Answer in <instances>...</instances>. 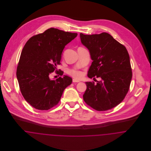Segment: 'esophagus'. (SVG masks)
I'll return each instance as SVG.
<instances>
[{
	"label": "esophagus",
	"instance_id": "1",
	"mask_svg": "<svg viewBox=\"0 0 151 151\" xmlns=\"http://www.w3.org/2000/svg\"><path fill=\"white\" fill-rule=\"evenodd\" d=\"M72 81H73V83H78V82H80L79 80H76V79H73Z\"/></svg>",
	"mask_w": 151,
	"mask_h": 151
}]
</instances>
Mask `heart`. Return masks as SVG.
Returning <instances> with one entry per match:
<instances>
[{"mask_svg":"<svg viewBox=\"0 0 151 151\" xmlns=\"http://www.w3.org/2000/svg\"><path fill=\"white\" fill-rule=\"evenodd\" d=\"M70 73L73 77L76 79H80L83 76V73L78 70H71L70 71Z\"/></svg>","mask_w":151,"mask_h":151,"instance_id":"obj_1","label":"heart"}]
</instances>
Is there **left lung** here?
I'll return each mask as SVG.
<instances>
[{"label": "left lung", "instance_id": "8db88e82", "mask_svg": "<svg viewBox=\"0 0 151 151\" xmlns=\"http://www.w3.org/2000/svg\"><path fill=\"white\" fill-rule=\"evenodd\" d=\"M80 38L93 60L88 76L101 78L96 84L86 82L83 99L98 111L114 108L123 100L129 90L132 70L128 51L108 33L92 35L80 33Z\"/></svg>", "mask_w": 151, "mask_h": 151}]
</instances>
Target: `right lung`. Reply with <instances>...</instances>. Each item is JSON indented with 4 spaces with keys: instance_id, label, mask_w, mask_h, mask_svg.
Masks as SVG:
<instances>
[{
    "instance_id": "obj_1",
    "label": "right lung",
    "mask_w": 151,
    "mask_h": 151,
    "mask_svg": "<svg viewBox=\"0 0 151 151\" xmlns=\"http://www.w3.org/2000/svg\"><path fill=\"white\" fill-rule=\"evenodd\" d=\"M77 33L51 28L32 37L23 47L17 65L16 76L25 100L33 108L46 110L60 100L71 78L64 75L51 80L50 75L60 63L65 46ZM63 75V72H59Z\"/></svg>"
}]
</instances>
